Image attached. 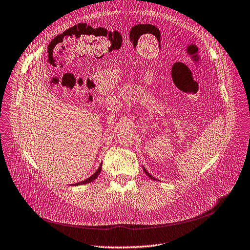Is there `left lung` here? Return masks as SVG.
Masks as SVG:
<instances>
[{
    "instance_id": "left-lung-1",
    "label": "left lung",
    "mask_w": 250,
    "mask_h": 250,
    "mask_svg": "<svg viewBox=\"0 0 250 250\" xmlns=\"http://www.w3.org/2000/svg\"><path fill=\"white\" fill-rule=\"evenodd\" d=\"M143 170H144V172H145V173H146V175H147L149 178H151V179H153V180H157L155 177H153L152 175H150V174H149V172H148V171H147V170H146L144 167H143Z\"/></svg>"
}]
</instances>
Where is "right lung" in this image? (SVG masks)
Returning <instances> with one entry per match:
<instances>
[{
  "label": "right lung",
  "instance_id": "add662e5",
  "mask_svg": "<svg viewBox=\"0 0 250 250\" xmlns=\"http://www.w3.org/2000/svg\"><path fill=\"white\" fill-rule=\"evenodd\" d=\"M101 169H102V164H100V166H99V168L97 169V171H96L95 173H94L93 175H91L89 178H87V179H86V180H84V181H81V182H78V183H75V184H71V185H72V186H77V185H83V184H87V183H90V182L94 181L96 178H97V177L99 176L100 172H101Z\"/></svg>",
  "mask_w": 250,
  "mask_h": 250
}]
</instances>
